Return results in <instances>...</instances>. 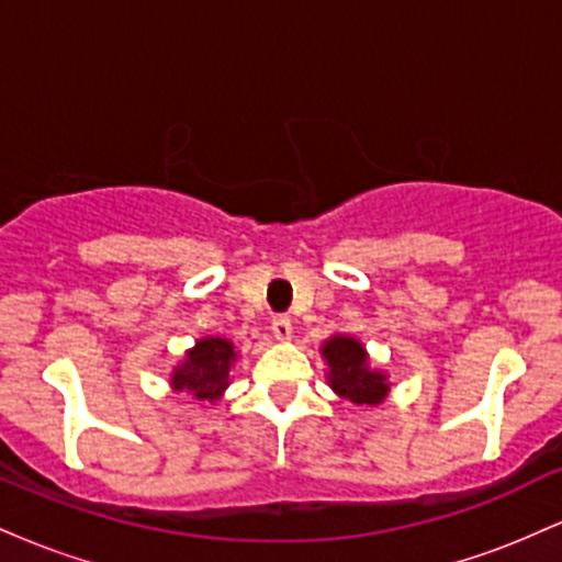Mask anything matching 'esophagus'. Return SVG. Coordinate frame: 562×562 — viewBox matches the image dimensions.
<instances>
[{
	"label": "esophagus",
	"instance_id": "obj_1",
	"mask_svg": "<svg viewBox=\"0 0 562 562\" xmlns=\"http://www.w3.org/2000/svg\"><path fill=\"white\" fill-rule=\"evenodd\" d=\"M272 335L274 340H280V344H285V340H290V335H293V325H290V319L280 317L272 322Z\"/></svg>",
	"mask_w": 562,
	"mask_h": 562
}]
</instances>
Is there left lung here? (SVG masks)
<instances>
[{"mask_svg": "<svg viewBox=\"0 0 562 562\" xmlns=\"http://www.w3.org/2000/svg\"><path fill=\"white\" fill-rule=\"evenodd\" d=\"M322 357L327 359V383L340 398H348L357 406H375L389 396V375L372 370L370 357L357 338L333 335L322 346Z\"/></svg>", "mask_w": 562, "mask_h": 562, "instance_id": "left-lung-1", "label": "left lung"}]
</instances>
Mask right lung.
<instances>
[{
  "label": "right lung",
  "mask_w": 562,
  "mask_h": 562,
  "mask_svg": "<svg viewBox=\"0 0 562 562\" xmlns=\"http://www.w3.org/2000/svg\"><path fill=\"white\" fill-rule=\"evenodd\" d=\"M235 344L227 338H200L184 362L173 367L171 389L187 391L195 402H216L229 385V370L235 364Z\"/></svg>",
  "instance_id": "1"
}]
</instances>
